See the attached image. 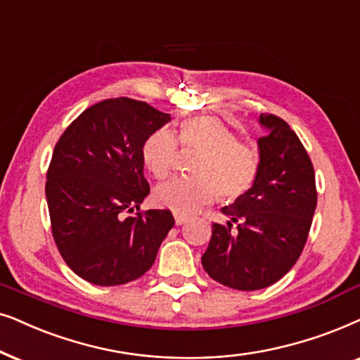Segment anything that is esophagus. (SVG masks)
<instances>
[{
  "mask_svg": "<svg viewBox=\"0 0 360 360\" xmlns=\"http://www.w3.org/2000/svg\"><path fill=\"white\" fill-rule=\"evenodd\" d=\"M174 220H176V225H183L184 222H188V215L184 214H174Z\"/></svg>",
  "mask_w": 360,
  "mask_h": 360,
  "instance_id": "esophagus-1",
  "label": "esophagus"
}]
</instances>
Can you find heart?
Here are the masks:
<instances>
[{
	"mask_svg": "<svg viewBox=\"0 0 360 360\" xmlns=\"http://www.w3.org/2000/svg\"><path fill=\"white\" fill-rule=\"evenodd\" d=\"M184 150L200 151L193 167L194 177H177L160 186L156 202L177 214H193L220 195L222 202H236L255 186L262 169L260 151L238 141L236 133L215 117L184 120L179 127ZM177 140L167 130L146 138L141 156L156 179H166L176 169Z\"/></svg>",
	"mask_w": 360,
	"mask_h": 360,
	"instance_id": "heart-1",
	"label": "heart"
}]
</instances>
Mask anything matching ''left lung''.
<instances>
[{
  "label": "left lung",
  "instance_id": "left-lung-1",
  "mask_svg": "<svg viewBox=\"0 0 360 360\" xmlns=\"http://www.w3.org/2000/svg\"><path fill=\"white\" fill-rule=\"evenodd\" d=\"M260 123L266 130L258 138L260 176L242 199L222 209L230 220L212 224L202 255L212 280L242 291L266 288L293 268L318 204L314 167L298 135L276 115L262 113Z\"/></svg>",
  "mask_w": 360,
  "mask_h": 360
}]
</instances>
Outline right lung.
Masks as SVG:
<instances>
[{"label":"right lung","instance_id":"add662e5","mask_svg":"<svg viewBox=\"0 0 360 360\" xmlns=\"http://www.w3.org/2000/svg\"><path fill=\"white\" fill-rule=\"evenodd\" d=\"M169 120L146 102L107 98L57 141L46 181L52 237L67 266L89 283L117 286L145 275L174 225L171 210H140L150 193L143 145Z\"/></svg>","mask_w":360,"mask_h":360}]
</instances>
